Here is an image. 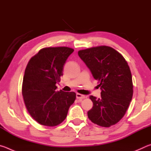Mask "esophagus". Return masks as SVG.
Listing matches in <instances>:
<instances>
[{
  "label": "esophagus",
  "mask_w": 151,
  "mask_h": 151,
  "mask_svg": "<svg viewBox=\"0 0 151 151\" xmlns=\"http://www.w3.org/2000/svg\"><path fill=\"white\" fill-rule=\"evenodd\" d=\"M76 99H79V100H82V99H85L86 98V96L85 95H83V94H79V93H76Z\"/></svg>",
  "instance_id": "34e87169"
}]
</instances>
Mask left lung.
I'll return each instance as SVG.
<instances>
[{"label": "left lung", "instance_id": "1", "mask_svg": "<svg viewBox=\"0 0 151 151\" xmlns=\"http://www.w3.org/2000/svg\"><path fill=\"white\" fill-rule=\"evenodd\" d=\"M78 55L101 89L100 99L90 96L93 106L87 112L88 119L101 127L115 124L126 113L133 94L127 62L118 51L107 46L81 50Z\"/></svg>", "mask_w": 151, "mask_h": 151}]
</instances>
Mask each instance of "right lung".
I'll use <instances>...</instances> for the list:
<instances>
[{"instance_id": "add662e5", "label": "right lung", "mask_w": 151, "mask_h": 151, "mask_svg": "<svg viewBox=\"0 0 151 151\" xmlns=\"http://www.w3.org/2000/svg\"><path fill=\"white\" fill-rule=\"evenodd\" d=\"M73 51L66 47L44 48L28 63L22 94L28 112L40 124L55 127L60 124L75 101L74 92L56 91L64 65Z\"/></svg>"}]
</instances>
